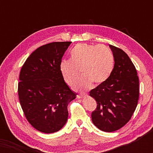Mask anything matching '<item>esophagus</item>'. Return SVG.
Returning a JSON list of instances; mask_svg holds the SVG:
<instances>
[{
  "label": "esophagus",
  "mask_w": 153,
  "mask_h": 153,
  "mask_svg": "<svg viewBox=\"0 0 153 153\" xmlns=\"http://www.w3.org/2000/svg\"><path fill=\"white\" fill-rule=\"evenodd\" d=\"M85 96V94H79V95H77V97H78V98H79V99H80V98H83V97H84Z\"/></svg>",
  "instance_id": "obj_1"
}]
</instances>
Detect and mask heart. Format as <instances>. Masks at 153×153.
Returning <instances> with one entry per match:
<instances>
[{
  "mask_svg": "<svg viewBox=\"0 0 153 153\" xmlns=\"http://www.w3.org/2000/svg\"><path fill=\"white\" fill-rule=\"evenodd\" d=\"M70 60H62L60 70L64 80L70 86L77 82L81 71L83 74L75 88L86 90L93 85L103 83L111 74L114 58L111 50L104 45L78 44L70 51Z\"/></svg>",
  "mask_w": 153,
  "mask_h": 153,
  "instance_id": "1",
  "label": "heart"
}]
</instances>
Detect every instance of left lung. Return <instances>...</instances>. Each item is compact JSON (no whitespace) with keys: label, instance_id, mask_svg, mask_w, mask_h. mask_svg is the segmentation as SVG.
I'll list each match as a JSON object with an SVG mask.
<instances>
[{"label":"left lung","instance_id":"obj_1","mask_svg":"<svg viewBox=\"0 0 153 153\" xmlns=\"http://www.w3.org/2000/svg\"><path fill=\"white\" fill-rule=\"evenodd\" d=\"M109 47L115 62L111 74L90 91V95L97 104L92 112V121L98 129L106 132L118 130L129 122L139 96L135 66L124 51L113 45Z\"/></svg>","mask_w":153,"mask_h":153}]
</instances>
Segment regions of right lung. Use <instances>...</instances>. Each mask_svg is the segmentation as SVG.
<instances>
[{
  "instance_id": "add662e5",
  "label": "right lung",
  "mask_w": 153,
  "mask_h": 153,
  "mask_svg": "<svg viewBox=\"0 0 153 153\" xmlns=\"http://www.w3.org/2000/svg\"><path fill=\"white\" fill-rule=\"evenodd\" d=\"M71 42H55L33 52L22 66L18 95L29 123L41 132L60 130L68 118V105L76 98L60 70Z\"/></svg>"
}]
</instances>
